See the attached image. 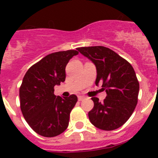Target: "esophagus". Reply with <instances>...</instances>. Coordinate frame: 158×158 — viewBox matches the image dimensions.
<instances>
[{"mask_svg":"<svg viewBox=\"0 0 158 158\" xmlns=\"http://www.w3.org/2000/svg\"><path fill=\"white\" fill-rule=\"evenodd\" d=\"M78 99H79V101H83L84 99H85V97H84V96H79V97H78Z\"/></svg>","mask_w":158,"mask_h":158,"instance_id":"34e87169","label":"esophagus"}]
</instances>
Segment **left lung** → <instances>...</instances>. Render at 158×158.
Returning a JSON list of instances; mask_svg holds the SVG:
<instances>
[{
	"mask_svg": "<svg viewBox=\"0 0 158 158\" xmlns=\"http://www.w3.org/2000/svg\"><path fill=\"white\" fill-rule=\"evenodd\" d=\"M77 50L95 64V84H102L106 93L102 102L92 98L94 106L89 112V120L100 130H116L129 120L137 105L139 83L135 69L126 60L102 46Z\"/></svg>",
	"mask_w": 158,
	"mask_h": 158,
	"instance_id": "8db88e82",
	"label": "left lung"
}]
</instances>
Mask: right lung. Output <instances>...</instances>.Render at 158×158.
I'll return each mask as SVG.
<instances>
[{
	"instance_id": "add662e5",
	"label": "right lung",
	"mask_w": 158,
	"mask_h": 158,
	"mask_svg": "<svg viewBox=\"0 0 158 158\" xmlns=\"http://www.w3.org/2000/svg\"><path fill=\"white\" fill-rule=\"evenodd\" d=\"M75 50L57 52L46 56L29 68L19 88L23 117L37 134L44 137L60 135L69 125V114L78 98L72 94L61 98L54 94V87L65 80V66Z\"/></svg>"
}]
</instances>
